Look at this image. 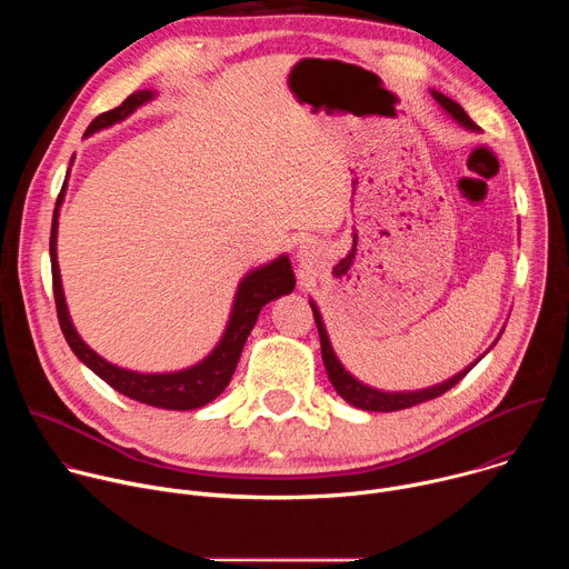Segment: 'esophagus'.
<instances>
[{"label":"esophagus","instance_id":"1","mask_svg":"<svg viewBox=\"0 0 569 569\" xmlns=\"http://www.w3.org/2000/svg\"><path fill=\"white\" fill-rule=\"evenodd\" d=\"M297 257H299V263L308 268V266H312V263H315L317 252H315V248H312V246H301V248H299V252H297Z\"/></svg>","mask_w":569,"mask_h":569}]
</instances>
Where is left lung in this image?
Here are the masks:
<instances>
[{"label":"left lung","instance_id":"obj_1","mask_svg":"<svg viewBox=\"0 0 569 569\" xmlns=\"http://www.w3.org/2000/svg\"><path fill=\"white\" fill-rule=\"evenodd\" d=\"M432 97L435 101L457 121L461 123L463 128L468 130H477V126L472 123V119L463 112V108L448 99L446 94L441 92H435L432 90ZM310 308H312V315H315V323H317V331H319V342H321V360H323V367H327V373H329V380L331 385L336 387V391L347 400L351 402L353 408H360V410H367V412H396V410H408V408H415V405L419 402H426V400H432L441 393H446L450 387H455L475 365L477 360L466 367L463 371H459L457 376H452L450 380L441 382V385H435V387H428V389H419V391H380V389H373V387H367L362 385L360 380H356L345 367L342 362L338 360L333 347H331V340L327 336V329H323V321H321V315L317 310V306L310 301Z\"/></svg>","mask_w":569,"mask_h":569}]
</instances>
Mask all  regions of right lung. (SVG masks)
Wrapping results in <instances>:
<instances>
[{"label":"right lung","instance_id":"right-lung-1","mask_svg":"<svg viewBox=\"0 0 569 569\" xmlns=\"http://www.w3.org/2000/svg\"><path fill=\"white\" fill-rule=\"evenodd\" d=\"M154 94L150 90H139L130 94L119 108L99 114L86 130V137H90L97 130H103L108 126H114L123 121L128 114H132L139 106L148 103ZM69 176V173H67ZM67 180L62 182V189L56 200L53 209V220H51V238H49V254H51V279H53V297H56V310H58V321H60V331L76 353V358L88 365L99 378H103L112 389L119 393L152 405V408H164V410H198L202 405L211 402L216 396L222 393V389L229 385L233 369L238 365L240 351L246 347L248 336L252 333L254 323L259 319L261 308L295 290V274L288 257H279L272 263L252 270L246 279L240 281L238 292L233 297V308L227 321V329L216 345V349L198 365L173 371V373H137L130 369H121L108 360H103L99 353H94L80 336L76 333L73 323L67 312L64 303V292L60 283V270H58V254H56V238H58V216H60V204L64 198Z\"/></svg>","mask_w":569,"mask_h":569}]
</instances>
